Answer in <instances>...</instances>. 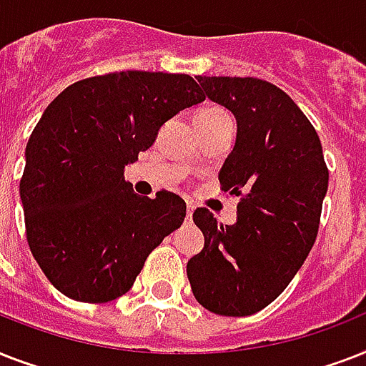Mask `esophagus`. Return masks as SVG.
Returning <instances> with one entry per match:
<instances>
[{"instance_id": "esophagus-1", "label": "esophagus", "mask_w": 366, "mask_h": 366, "mask_svg": "<svg viewBox=\"0 0 366 366\" xmlns=\"http://www.w3.org/2000/svg\"><path fill=\"white\" fill-rule=\"evenodd\" d=\"M192 214H194V207L188 205V209H186V220H192Z\"/></svg>"}]
</instances>
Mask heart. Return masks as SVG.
Here are the masks:
<instances>
[{
    "label": "heart",
    "mask_w": 366,
    "mask_h": 366,
    "mask_svg": "<svg viewBox=\"0 0 366 366\" xmlns=\"http://www.w3.org/2000/svg\"><path fill=\"white\" fill-rule=\"evenodd\" d=\"M220 122H232V117L228 116V112L222 110V108H218V106H205V108H201V110L195 112L194 116V123L195 125H214V123ZM186 163H194V157H188Z\"/></svg>",
    "instance_id": "1"
}]
</instances>
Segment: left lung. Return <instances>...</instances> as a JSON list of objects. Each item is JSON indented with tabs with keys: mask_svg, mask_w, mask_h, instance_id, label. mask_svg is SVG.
Here are the masks:
<instances>
[{
	"mask_svg": "<svg viewBox=\"0 0 366 366\" xmlns=\"http://www.w3.org/2000/svg\"><path fill=\"white\" fill-rule=\"evenodd\" d=\"M197 81L237 122L235 146L218 178L224 192L241 201L232 226L205 207L194 212L205 247L186 272L201 306L244 317L272 304L310 254L329 169L310 119L273 83L203 76Z\"/></svg>",
	"mask_w": 366,
	"mask_h": 366,
	"instance_id": "8db88e82",
	"label": "left lung"
}]
</instances>
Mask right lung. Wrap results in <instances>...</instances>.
Masks as SVG:
<instances>
[{
  "label": "right lung",
  "instance_id": "right-lung-1",
  "mask_svg": "<svg viewBox=\"0 0 366 366\" xmlns=\"http://www.w3.org/2000/svg\"><path fill=\"white\" fill-rule=\"evenodd\" d=\"M203 100L186 74L129 70L81 79L47 106L26 146L20 199L31 254L54 289L87 304L116 300L180 228L182 197H140L123 171L163 123Z\"/></svg>",
  "mask_w": 366,
  "mask_h": 366
}]
</instances>
